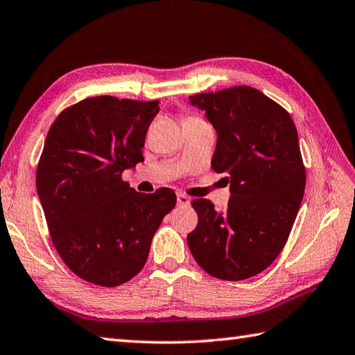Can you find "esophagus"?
Masks as SVG:
<instances>
[{"instance_id":"esophagus-1","label":"esophagus","mask_w":355,"mask_h":355,"mask_svg":"<svg viewBox=\"0 0 355 355\" xmlns=\"http://www.w3.org/2000/svg\"><path fill=\"white\" fill-rule=\"evenodd\" d=\"M178 205H180V207L190 205V198L184 195V193H178Z\"/></svg>"}]
</instances>
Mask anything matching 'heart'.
Listing matches in <instances>:
<instances>
[{
  "mask_svg": "<svg viewBox=\"0 0 355 355\" xmlns=\"http://www.w3.org/2000/svg\"><path fill=\"white\" fill-rule=\"evenodd\" d=\"M189 119H196V117H185L184 120H189Z\"/></svg>",
  "mask_w": 355,
  "mask_h": 355,
  "instance_id": "b5f03b06",
  "label": "heart"
}]
</instances>
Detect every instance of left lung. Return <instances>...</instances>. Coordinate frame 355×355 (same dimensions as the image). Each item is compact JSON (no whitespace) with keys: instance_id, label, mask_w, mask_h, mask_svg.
<instances>
[{"instance_id":"8db88e82","label":"left lung","mask_w":355,"mask_h":355,"mask_svg":"<svg viewBox=\"0 0 355 355\" xmlns=\"http://www.w3.org/2000/svg\"><path fill=\"white\" fill-rule=\"evenodd\" d=\"M190 103L215 126L211 168L225 173L232 193L224 211L209 199L191 200L198 225L187 236L190 252L215 278L258 275L283 250L303 200L297 128L282 105L250 86L200 92Z\"/></svg>"}]
</instances>
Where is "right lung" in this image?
<instances>
[{
	"instance_id": "right-lung-1",
	"label": "right lung",
	"mask_w": 355,
	"mask_h": 355,
	"mask_svg": "<svg viewBox=\"0 0 355 355\" xmlns=\"http://www.w3.org/2000/svg\"><path fill=\"white\" fill-rule=\"evenodd\" d=\"M159 100L85 98L51 125L37 166V193L60 258L85 282L116 287L142 270L151 239L176 205L171 189L145 195L122 179L144 162Z\"/></svg>"
}]
</instances>
